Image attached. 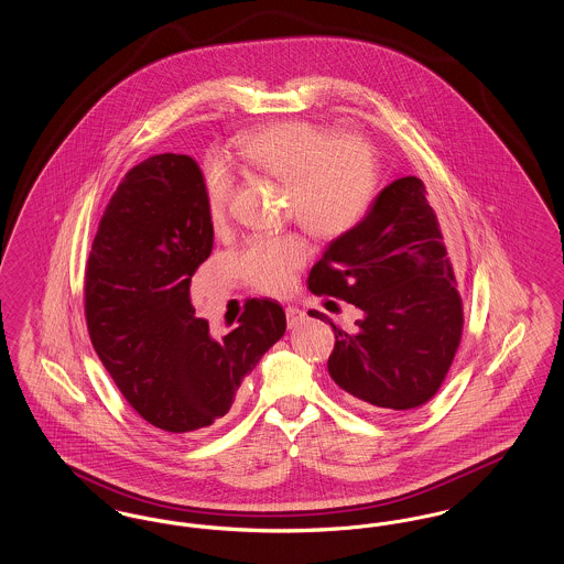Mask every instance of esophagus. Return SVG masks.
<instances>
[{"label": "esophagus", "instance_id": "obj_1", "mask_svg": "<svg viewBox=\"0 0 564 564\" xmlns=\"http://www.w3.org/2000/svg\"><path fill=\"white\" fill-rule=\"evenodd\" d=\"M285 315H288V325H290V327H297V325H302V323L306 322V313L300 311L297 306H288V308H285Z\"/></svg>", "mask_w": 564, "mask_h": 564}]
</instances>
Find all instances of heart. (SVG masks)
Listing matches in <instances>:
<instances>
[{
  "instance_id": "obj_1",
  "label": "heart",
  "mask_w": 564,
  "mask_h": 564,
  "mask_svg": "<svg viewBox=\"0 0 564 564\" xmlns=\"http://www.w3.org/2000/svg\"><path fill=\"white\" fill-rule=\"evenodd\" d=\"M230 161L288 186L295 219L317 237L349 232L375 200L376 164L368 143L357 137L336 139L313 122H279L245 134L232 145ZM230 188V173L212 164L205 198L215 228L226 219ZM306 256V245L294 235L260 237L239 251L237 269L256 290L283 294Z\"/></svg>"
}]
</instances>
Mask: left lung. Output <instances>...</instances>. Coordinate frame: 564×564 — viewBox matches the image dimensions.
<instances>
[{
    "mask_svg": "<svg viewBox=\"0 0 564 564\" xmlns=\"http://www.w3.org/2000/svg\"><path fill=\"white\" fill-rule=\"evenodd\" d=\"M308 288L361 311L355 332L308 311L334 329L327 372L350 403L410 410L435 395L455 359L463 306L419 177L380 189L364 219L325 247Z\"/></svg>",
    "mask_w": 564,
    "mask_h": 564,
    "instance_id": "1",
    "label": "left lung"
}]
</instances>
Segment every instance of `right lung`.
<instances>
[{"instance_id": "add662e5", "label": "right lung", "mask_w": 564, "mask_h": 564, "mask_svg": "<svg viewBox=\"0 0 564 564\" xmlns=\"http://www.w3.org/2000/svg\"><path fill=\"white\" fill-rule=\"evenodd\" d=\"M214 249L205 177L184 154L137 164L109 200L86 264L93 347L134 412L188 433L214 425L242 378L285 334L274 300H247L239 325L214 336L194 317L189 281Z\"/></svg>"}]
</instances>
